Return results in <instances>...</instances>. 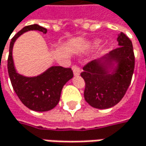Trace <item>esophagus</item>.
<instances>
[{"instance_id": "1", "label": "esophagus", "mask_w": 146, "mask_h": 146, "mask_svg": "<svg viewBox=\"0 0 146 146\" xmlns=\"http://www.w3.org/2000/svg\"><path fill=\"white\" fill-rule=\"evenodd\" d=\"M73 68V75H74V76H78V75L80 74L81 70H80L79 67H78V66L74 65V66H73V68Z\"/></svg>"}]
</instances>
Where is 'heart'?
Listing matches in <instances>:
<instances>
[{
    "label": "heart",
    "mask_w": 146,
    "mask_h": 146,
    "mask_svg": "<svg viewBox=\"0 0 146 146\" xmlns=\"http://www.w3.org/2000/svg\"><path fill=\"white\" fill-rule=\"evenodd\" d=\"M100 44H101V40H100V39H96L93 42V46H100Z\"/></svg>",
    "instance_id": "obj_1"
}]
</instances>
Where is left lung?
Masks as SVG:
<instances>
[{
    "mask_svg": "<svg viewBox=\"0 0 146 146\" xmlns=\"http://www.w3.org/2000/svg\"><path fill=\"white\" fill-rule=\"evenodd\" d=\"M119 47L84 67V99L94 108L105 110L116 105L125 96L135 68V55L130 39L118 35Z\"/></svg>",
    "mask_w": 146,
    "mask_h": 146,
    "instance_id": "8db88e82",
    "label": "left lung"
}]
</instances>
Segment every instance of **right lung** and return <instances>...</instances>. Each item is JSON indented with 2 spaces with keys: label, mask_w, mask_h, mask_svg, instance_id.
I'll return each mask as SVG.
<instances>
[{
  "label": "right lung",
  "mask_w": 146,
  "mask_h": 146,
  "mask_svg": "<svg viewBox=\"0 0 146 146\" xmlns=\"http://www.w3.org/2000/svg\"><path fill=\"white\" fill-rule=\"evenodd\" d=\"M28 31H39L46 33V28L33 24L23 27L13 36L10 43L7 61L8 73L13 89L22 104L32 110L45 112L57 106L62 88L73 78V73L71 68L60 66H52L35 77H26L17 73L13 62L12 49L16 40Z\"/></svg>",
  "instance_id": "add662e5"
}]
</instances>
